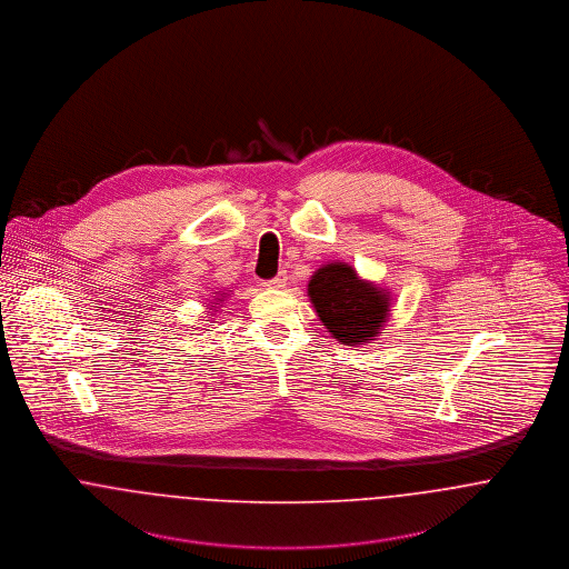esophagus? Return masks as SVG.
<instances>
[{"label":"esophagus","mask_w":569,"mask_h":569,"mask_svg":"<svg viewBox=\"0 0 569 569\" xmlns=\"http://www.w3.org/2000/svg\"><path fill=\"white\" fill-rule=\"evenodd\" d=\"M264 286H267V288H286V274H277L274 279L264 281Z\"/></svg>","instance_id":"obj_1"}]
</instances>
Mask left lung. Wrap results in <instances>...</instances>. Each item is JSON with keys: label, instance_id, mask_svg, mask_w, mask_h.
I'll return each mask as SVG.
<instances>
[{"label": "left lung", "instance_id": "8db88e82", "mask_svg": "<svg viewBox=\"0 0 569 569\" xmlns=\"http://www.w3.org/2000/svg\"><path fill=\"white\" fill-rule=\"evenodd\" d=\"M326 330L341 343L360 348L376 341L390 318V292L362 279L348 262H328L307 286Z\"/></svg>", "mask_w": 569, "mask_h": 569}]
</instances>
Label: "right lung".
Here are the masks:
<instances>
[{"mask_svg":"<svg viewBox=\"0 0 569 569\" xmlns=\"http://www.w3.org/2000/svg\"><path fill=\"white\" fill-rule=\"evenodd\" d=\"M221 300H223V297L216 298V302H213V305H211V307H216V305H219V302H221Z\"/></svg>","mask_w":569,"mask_h":569,"instance_id":"1","label":"right lung"}]
</instances>
